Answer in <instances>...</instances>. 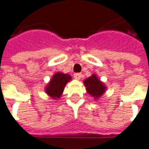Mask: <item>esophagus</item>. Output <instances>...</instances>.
<instances>
[{
    "mask_svg": "<svg viewBox=\"0 0 149 149\" xmlns=\"http://www.w3.org/2000/svg\"><path fill=\"white\" fill-rule=\"evenodd\" d=\"M82 77V74L81 73H74V78L77 79V80H79Z\"/></svg>",
    "mask_w": 149,
    "mask_h": 149,
    "instance_id": "esophagus-1",
    "label": "esophagus"
}]
</instances>
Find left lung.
<instances>
[{
    "label": "left lung",
    "mask_w": 149,
    "mask_h": 149,
    "mask_svg": "<svg viewBox=\"0 0 149 149\" xmlns=\"http://www.w3.org/2000/svg\"><path fill=\"white\" fill-rule=\"evenodd\" d=\"M83 83L88 93L93 97L94 100H97L101 97L106 90L105 85L101 82L95 74H93L91 77L85 79Z\"/></svg>",
    "instance_id": "obj_1"
}]
</instances>
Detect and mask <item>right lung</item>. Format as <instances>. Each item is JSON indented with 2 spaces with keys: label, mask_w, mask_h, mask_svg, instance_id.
I'll return each mask as SVG.
<instances>
[{
  "label": "right lung",
  "mask_w": 149,
  "mask_h": 149,
  "mask_svg": "<svg viewBox=\"0 0 149 149\" xmlns=\"http://www.w3.org/2000/svg\"><path fill=\"white\" fill-rule=\"evenodd\" d=\"M72 79L71 76L64 74L62 72L55 73L52 78L50 79L48 85L45 87V92L52 99H60L66 84Z\"/></svg>",
  "instance_id": "1"
}]
</instances>
